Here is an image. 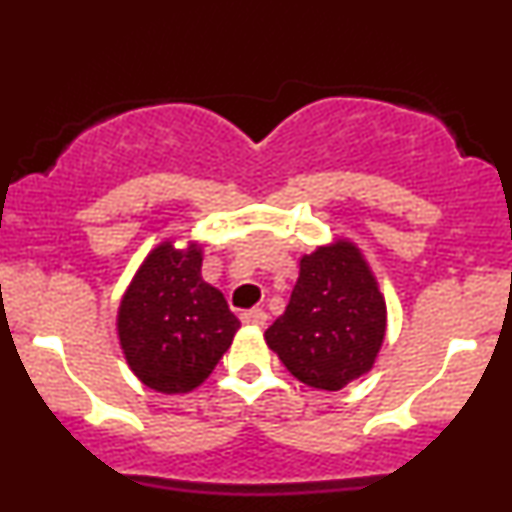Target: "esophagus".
Returning a JSON list of instances; mask_svg holds the SVG:
<instances>
[{
	"label": "esophagus",
	"instance_id": "34e87169",
	"mask_svg": "<svg viewBox=\"0 0 512 512\" xmlns=\"http://www.w3.org/2000/svg\"><path fill=\"white\" fill-rule=\"evenodd\" d=\"M240 320H243L245 325L264 327V325H267V313H264L262 308H252V310H245V313L240 315Z\"/></svg>",
	"mask_w": 512,
	"mask_h": 512
}]
</instances>
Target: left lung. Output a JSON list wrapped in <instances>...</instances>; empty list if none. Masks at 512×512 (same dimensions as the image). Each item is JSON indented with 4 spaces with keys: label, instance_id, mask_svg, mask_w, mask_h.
I'll use <instances>...</instances> for the list:
<instances>
[{
    "label": "left lung",
    "instance_id": "1",
    "mask_svg": "<svg viewBox=\"0 0 512 512\" xmlns=\"http://www.w3.org/2000/svg\"><path fill=\"white\" fill-rule=\"evenodd\" d=\"M298 267L291 301L264 342L303 385L337 392L375 366L387 334L385 296L349 238L317 245Z\"/></svg>",
    "mask_w": 512,
    "mask_h": 512
}]
</instances>
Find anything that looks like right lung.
Here are the masks:
<instances>
[{"label":"right lung","mask_w":512,"mask_h":512,"mask_svg":"<svg viewBox=\"0 0 512 512\" xmlns=\"http://www.w3.org/2000/svg\"><path fill=\"white\" fill-rule=\"evenodd\" d=\"M197 240L156 245L122 293L117 339L129 370L161 395H185L209 378L240 330L216 286L202 279Z\"/></svg>","instance_id":"add662e5"}]
</instances>
